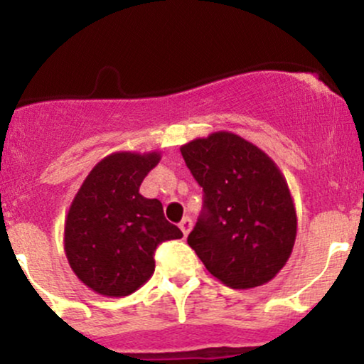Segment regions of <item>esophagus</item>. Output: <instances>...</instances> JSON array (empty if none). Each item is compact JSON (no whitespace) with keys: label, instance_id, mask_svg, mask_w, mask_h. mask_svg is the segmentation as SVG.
Here are the masks:
<instances>
[{"label":"esophagus","instance_id":"obj_1","mask_svg":"<svg viewBox=\"0 0 364 364\" xmlns=\"http://www.w3.org/2000/svg\"><path fill=\"white\" fill-rule=\"evenodd\" d=\"M191 225H193V223H191V219L190 217H185V219L181 220V223H179V229H181L183 231V235H188V232L191 231Z\"/></svg>","mask_w":364,"mask_h":364}]
</instances>
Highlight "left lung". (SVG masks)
Returning a JSON list of instances; mask_svg holds the SVG:
<instances>
[{"mask_svg": "<svg viewBox=\"0 0 364 364\" xmlns=\"http://www.w3.org/2000/svg\"><path fill=\"white\" fill-rule=\"evenodd\" d=\"M203 188V212L188 245L231 289L270 282L289 260L298 215L286 178L252 141L214 132L179 147Z\"/></svg>", "mask_w": 364, "mask_h": 364, "instance_id": "left-lung-1", "label": "left lung"}]
</instances>
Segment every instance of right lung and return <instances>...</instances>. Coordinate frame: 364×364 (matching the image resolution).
<instances>
[{"mask_svg": "<svg viewBox=\"0 0 364 364\" xmlns=\"http://www.w3.org/2000/svg\"><path fill=\"white\" fill-rule=\"evenodd\" d=\"M161 152L119 150L92 168L65 219V253L89 289L107 298L135 292L156 270L157 245L183 232L166 220L157 198L140 195Z\"/></svg>", "mask_w": 364, "mask_h": 364, "instance_id": "right-lung-1", "label": "right lung"}]
</instances>
